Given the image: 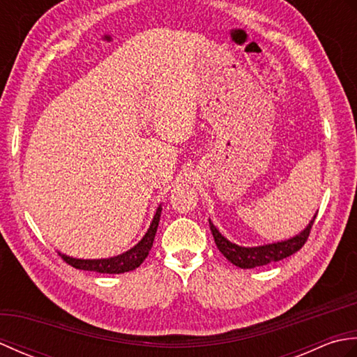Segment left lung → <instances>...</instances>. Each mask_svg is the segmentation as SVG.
Returning a JSON list of instances; mask_svg holds the SVG:
<instances>
[{"label":"left lung","mask_w":357,"mask_h":357,"mask_svg":"<svg viewBox=\"0 0 357 357\" xmlns=\"http://www.w3.org/2000/svg\"><path fill=\"white\" fill-rule=\"evenodd\" d=\"M314 218L313 221L308 224L307 229L302 233L296 234L294 238L282 241V242H276V244L261 245V247H239L236 244H233V242H230L229 239H225L211 222H210V230L213 233V238L219 252H221L227 259L241 268H255V267H262V265H267L270 262L282 261L285 257L291 256L293 253L299 252L310 236Z\"/></svg>","instance_id":"left-lung-1"}]
</instances>
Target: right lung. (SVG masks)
I'll return each mask as SVG.
<instances>
[{
  "label": "right lung",
  "mask_w": 357,
  "mask_h": 357,
  "mask_svg": "<svg viewBox=\"0 0 357 357\" xmlns=\"http://www.w3.org/2000/svg\"><path fill=\"white\" fill-rule=\"evenodd\" d=\"M161 210L162 207L159 206L156 210V215L153 221L150 224V229L147 233L144 234V238L136 244L133 248L128 250V252L118 255L115 257H109V259H75V257L61 255L63 261L67 262L72 267L78 270H87V271H96V273H109V275H119V273L132 271L138 268L139 265L146 259L151 245H153L155 234L158 230L159 218H161Z\"/></svg>",
  "instance_id": "1"
}]
</instances>
